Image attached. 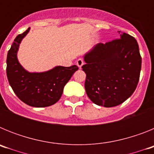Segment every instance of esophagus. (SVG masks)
Listing matches in <instances>:
<instances>
[{
    "label": "esophagus",
    "mask_w": 154,
    "mask_h": 154,
    "mask_svg": "<svg viewBox=\"0 0 154 154\" xmlns=\"http://www.w3.org/2000/svg\"><path fill=\"white\" fill-rule=\"evenodd\" d=\"M76 64H77V65L79 66V69H81L82 66L84 64V61L82 60V58H79V59H78V61H77V62H76Z\"/></svg>",
    "instance_id": "obj_1"
}]
</instances>
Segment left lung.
I'll use <instances>...</instances> for the list:
<instances>
[{
    "instance_id": "obj_1",
    "label": "left lung",
    "mask_w": 154,
    "mask_h": 154,
    "mask_svg": "<svg viewBox=\"0 0 154 154\" xmlns=\"http://www.w3.org/2000/svg\"><path fill=\"white\" fill-rule=\"evenodd\" d=\"M120 38L99 43L84 56L85 89L98 106L113 107L132 96L140 79L141 59L133 36L121 33Z\"/></svg>"
}]
</instances>
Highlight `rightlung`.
Instances as JSON below:
<instances>
[{
  "mask_svg": "<svg viewBox=\"0 0 154 154\" xmlns=\"http://www.w3.org/2000/svg\"><path fill=\"white\" fill-rule=\"evenodd\" d=\"M28 28L14 41L7 56V76L16 96L23 103L33 107H47L60 99L63 89L75 72L76 65L56 66L45 72H29L17 60V53L22 39L29 32Z\"/></svg>",
  "mask_w": 154,
  "mask_h": 154,
  "instance_id": "obj_1",
  "label": "right lung"
}]
</instances>
